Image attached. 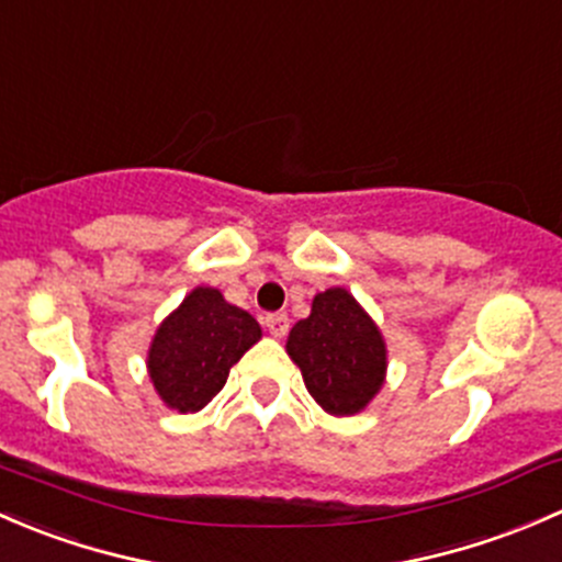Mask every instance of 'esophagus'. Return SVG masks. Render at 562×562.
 <instances>
[{
	"instance_id": "34e87169",
	"label": "esophagus",
	"mask_w": 562,
	"mask_h": 562,
	"mask_svg": "<svg viewBox=\"0 0 562 562\" xmlns=\"http://www.w3.org/2000/svg\"><path fill=\"white\" fill-rule=\"evenodd\" d=\"M265 327L273 338H283L289 333V316L286 314H268L265 316Z\"/></svg>"
}]
</instances>
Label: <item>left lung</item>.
<instances>
[{
  "label": "left lung",
  "instance_id": "1",
  "mask_svg": "<svg viewBox=\"0 0 562 562\" xmlns=\"http://www.w3.org/2000/svg\"><path fill=\"white\" fill-rule=\"evenodd\" d=\"M311 397L333 416L360 414L379 395L386 375L381 329L346 289L333 286L311 303L286 338Z\"/></svg>",
  "mask_w": 562,
  "mask_h": 562
}]
</instances>
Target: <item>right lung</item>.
I'll return each instance as SVG.
<instances>
[{"mask_svg":"<svg viewBox=\"0 0 562 562\" xmlns=\"http://www.w3.org/2000/svg\"><path fill=\"white\" fill-rule=\"evenodd\" d=\"M262 338L248 311L213 286H196L156 329L148 375L167 408L194 414L227 384L229 368Z\"/></svg>","mask_w":562,"mask_h":562,"instance_id":"1","label":"right lung"}]
</instances>
